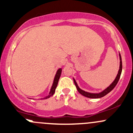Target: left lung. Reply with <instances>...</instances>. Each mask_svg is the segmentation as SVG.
<instances>
[{"mask_svg":"<svg viewBox=\"0 0 133 133\" xmlns=\"http://www.w3.org/2000/svg\"><path fill=\"white\" fill-rule=\"evenodd\" d=\"M119 57H120V67H119V70L118 72V74L117 75L116 78L114 80V82H112V84L110 85V86H108L107 89H105L102 92H99V93H90V92H85V91H83L81 89H80L79 87L78 86L77 84L76 81L75 80L74 78V84H75V86H76L77 89V91H78L80 94H81L82 95L84 96L87 97V98H101V97L105 96V95H107V94L109 93L112 90L114 89V88L115 87V85H117V82H118V80H119L120 77H121V72H122V58H121V56L119 54Z\"/></svg>","mask_w":133,"mask_h":133,"instance_id":"left-lung-1","label":"left lung"}]
</instances>
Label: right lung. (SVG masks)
<instances>
[{
    "label": "right lung",
    "instance_id": "1",
    "mask_svg": "<svg viewBox=\"0 0 133 133\" xmlns=\"http://www.w3.org/2000/svg\"><path fill=\"white\" fill-rule=\"evenodd\" d=\"M61 71H62V69H61V68H59V69L58 70V71H57L56 74L55 79H54L53 84H52V87H51V91H50L49 95H48V96L45 97V98H42V99H47V98H49L51 96H52L54 94H55L56 88L57 85H58V81H59V77H60V75H61Z\"/></svg>",
    "mask_w": 133,
    "mask_h": 133
}]
</instances>
